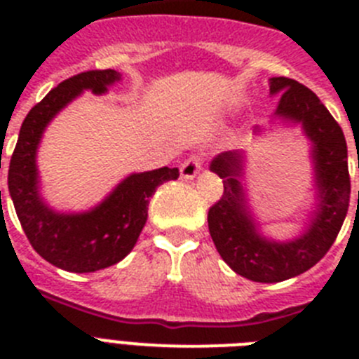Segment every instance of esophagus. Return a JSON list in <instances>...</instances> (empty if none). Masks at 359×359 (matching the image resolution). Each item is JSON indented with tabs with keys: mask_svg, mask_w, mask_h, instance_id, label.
Returning <instances> with one entry per match:
<instances>
[{
	"mask_svg": "<svg viewBox=\"0 0 359 359\" xmlns=\"http://www.w3.org/2000/svg\"><path fill=\"white\" fill-rule=\"evenodd\" d=\"M201 165H203V158L198 156V154H192V156L187 158V160L182 163V167H180V172H182L183 180H192V177L199 172Z\"/></svg>",
	"mask_w": 359,
	"mask_h": 359,
	"instance_id": "34e87169",
	"label": "esophagus"
}]
</instances>
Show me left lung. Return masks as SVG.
Masks as SVG:
<instances>
[{"label": "left lung", "instance_id": "1", "mask_svg": "<svg viewBox=\"0 0 359 359\" xmlns=\"http://www.w3.org/2000/svg\"><path fill=\"white\" fill-rule=\"evenodd\" d=\"M269 93H280L275 116L300 122L313 142L316 212L309 226L287 243L269 241L259 233L241 185L244 160L241 151L223 152L212 160L210 170L223 180L224 190L208 210V230L223 261L244 278L266 284L287 280L313 268L334 243L351 199L347 142L327 107L309 88L287 77L269 79Z\"/></svg>", "mask_w": 359, "mask_h": 359}]
</instances>
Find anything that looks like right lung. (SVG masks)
I'll list each match as a JSON object with an SVG mask.
<instances>
[{"label":"right lung","mask_w":359,"mask_h":359,"mask_svg":"<svg viewBox=\"0 0 359 359\" xmlns=\"http://www.w3.org/2000/svg\"><path fill=\"white\" fill-rule=\"evenodd\" d=\"M116 81L115 69H90L53 88L28 111L8 167V192L25 236L44 261L73 273H91L122 261L140 237L151 196L161 183L180 176L169 167L131 174L98 207L82 214H61L43 201L36 154L44 128L84 90L106 93Z\"/></svg>","instance_id":"1"}]
</instances>
